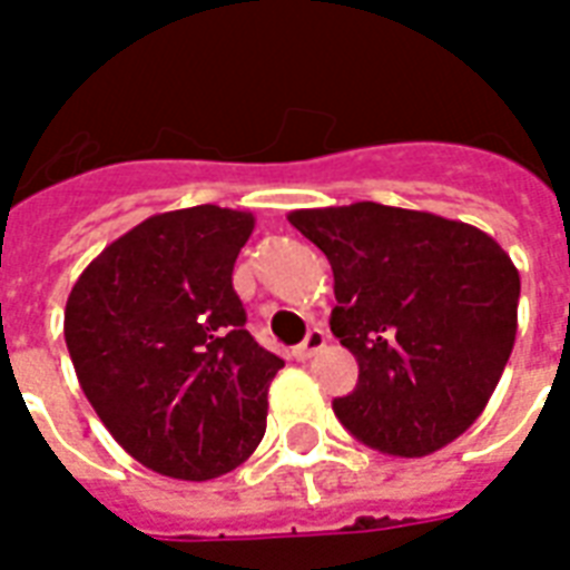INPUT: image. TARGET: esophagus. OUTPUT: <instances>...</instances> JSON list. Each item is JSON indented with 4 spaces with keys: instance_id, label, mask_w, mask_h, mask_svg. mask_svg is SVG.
<instances>
[{
    "instance_id": "34e87169",
    "label": "esophagus",
    "mask_w": 570,
    "mask_h": 570,
    "mask_svg": "<svg viewBox=\"0 0 570 570\" xmlns=\"http://www.w3.org/2000/svg\"><path fill=\"white\" fill-rule=\"evenodd\" d=\"M325 341H328V334L323 332V328H311L307 332V337H304V343H298L293 350V355L298 358V362H307V358H314L320 350H325Z\"/></svg>"
}]
</instances>
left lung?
Here are the masks:
<instances>
[{
  "instance_id": "left-lung-1",
  "label": "left lung",
  "mask_w": 570,
  "mask_h": 570,
  "mask_svg": "<svg viewBox=\"0 0 570 570\" xmlns=\"http://www.w3.org/2000/svg\"><path fill=\"white\" fill-rule=\"evenodd\" d=\"M332 263V332L358 362L334 412L355 440L424 458L488 406L517 337L520 275L497 238L382 203L289 212Z\"/></svg>"
}]
</instances>
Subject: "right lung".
Returning a JSON list of instances; mask_svg holds the SVG:
<instances>
[{"label": "right lung", "mask_w": 570, "mask_h": 570, "mask_svg": "<svg viewBox=\"0 0 570 570\" xmlns=\"http://www.w3.org/2000/svg\"><path fill=\"white\" fill-rule=\"evenodd\" d=\"M254 224L212 203L151 215L104 247L68 295L65 343L82 394L158 475H224L266 433L284 362L250 337L233 289Z\"/></svg>", "instance_id": "obj_1"}]
</instances>
